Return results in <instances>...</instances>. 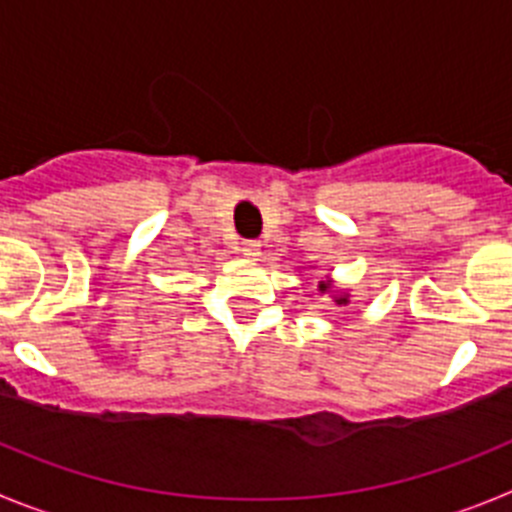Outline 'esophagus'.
Listing matches in <instances>:
<instances>
[{
    "label": "esophagus",
    "mask_w": 512,
    "mask_h": 512,
    "mask_svg": "<svg viewBox=\"0 0 512 512\" xmlns=\"http://www.w3.org/2000/svg\"><path fill=\"white\" fill-rule=\"evenodd\" d=\"M239 252L245 257H260V242L257 239H242L239 242Z\"/></svg>",
    "instance_id": "34e87169"
}]
</instances>
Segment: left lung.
<instances>
[{"label":"left lung","mask_w":512,"mask_h":512,"mask_svg":"<svg viewBox=\"0 0 512 512\" xmlns=\"http://www.w3.org/2000/svg\"><path fill=\"white\" fill-rule=\"evenodd\" d=\"M331 288H334V285H331V280H321V283H319V290H321V293H329ZM334 301L339 303V306H347V303H349V296H334Z\"/></svg>","instance_id":"8db88e82"}]
</instances>
